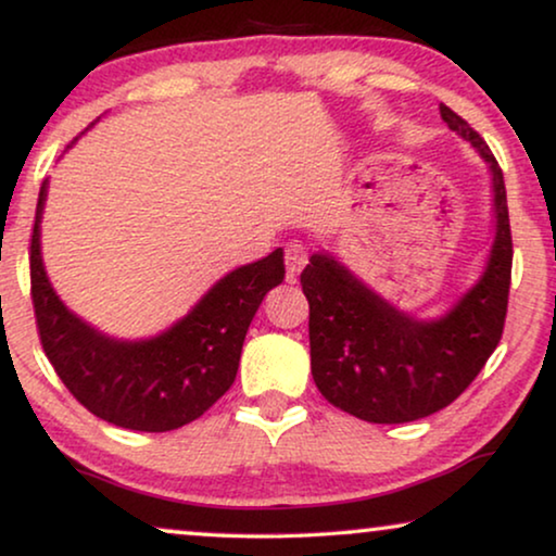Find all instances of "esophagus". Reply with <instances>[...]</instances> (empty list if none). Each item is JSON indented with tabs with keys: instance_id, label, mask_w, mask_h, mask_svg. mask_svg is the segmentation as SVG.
<instances>
[{
	"instance_id": "obj_1",
	"label": "esophagus",
	"mask_w": 556,
	"mask_h": 556,
	"mask_svg": "<svg viewBox=\"0 0 556 556\" xmlns=\"http://www.w3.org/2000/svg\"><path fill=\"white\" fill-rule=\"evenodd\" d=\"M308 263V250L301 245V242H291V245L286 248V278L288 280H295L299 278V273L306 268Z\"/></svg>"
}]
</instances>
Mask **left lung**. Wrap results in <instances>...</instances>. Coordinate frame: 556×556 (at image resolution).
<instances>
[{"label": "left lung", "mask_w": 556, "mask_h": 556, "mask_svg": "<svg viewBox=\"0 0 556 556\" xmlns=\"http://www.w3.org/2000/svg\"><path fill=\"white\" fill-rule=\"evenodd\" d=\"M440 116L491 169L496 235L478 283L443 316L417 318L371 291L331 253L311 255L301 273L318 392L333 407L377 425L413 422L451 405L504 333L514 257L504 172L468 121L443 103Z\"/></svg>", "instance_id": "1"}]
</instances>
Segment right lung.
Returning a JSON list of instances; mask_svg holds the SVG:
<instances>
[{
	"instance_id": "obj_1",
	"label": "right lung",
	"mask_w": 556,
	"mask_h": 556,
	"mask_svg": "<svg viewBox=\"0 0 556 556\" xmlns=\"http://www.w3.org/2000/svg\"><path fill=\"white\" fill-rule=\"evenodd\" d=\"M45 200L48 179L29 245L33 306L45 354L73 397L101 420L139 432L177 430L207 413L235 382L242 341L265 293L283 283V250L227 273L156 337L113 339L75 316L45 273Z\"/></svg>"
}]
</instances>
